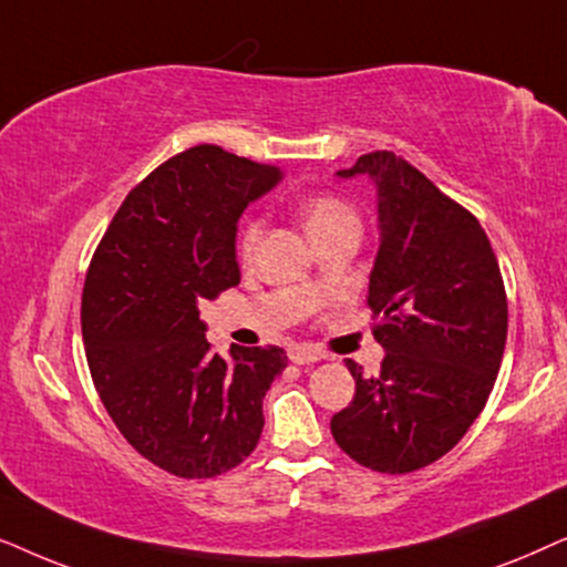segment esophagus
Here are the masks:
<instances>
[{
	"mask_svg": "<svg viewBox=\"0 0 567 567\" xmlns=\"http://www.w3.org/2000/svg\"><path fill=\"white\" fill-rule=\"evenodd\" d=\"M290 360L296 362V365H311V362L323 360V352L316 350V347H311V344H292Z\"/></svg>",
	"mask_w": 567,
	"mask_h": 567,
	"instance_id": "1",
	"label": "esophagus"
}]
</instances>
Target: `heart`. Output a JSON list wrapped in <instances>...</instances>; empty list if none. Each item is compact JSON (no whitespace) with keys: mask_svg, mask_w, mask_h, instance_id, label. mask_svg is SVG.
<instances>
[{"mask_svg":"<svg viewBox=\"0 0 567 567\" xmlns=\"http://www.w3.org/2000/svg\"><path fill=\"white\" fill-rule=\"evenodd\" d=\"M300 215H303V223L308 233L313 238L323 236V233L342 228V225H358V213L347 205L342 196L329 194V192H319V194H308L300 199ZM261 236V220L259 217H246L240 223L238 236H236V248L240 259H248L254 254L256 244H259Z\"/></svg>","mask_w":567,"mask_h":567,"instance_id":"b5f03b06","label":"heart"}]
</instances>
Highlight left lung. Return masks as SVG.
<instances>
[{
    "label": "left lung",
    "instance_id": "obj_1",
    "mask_svg": "<svg viewBox=\"0 0 567 567\" xmlns=\"http://www.w3.org/2000/svg\"><path fill=\"white\" fill-rule=\"evenodd\" d=\"M379 186L381 246L365 303L386 350L381 371L354 379L331 417L337 446L383 474L417 472L449 454L485 410L508 334V298L477 217L404 157L375 150L350 178Z\"/></svg>",
    "mask_w": 567,
    "mask_h": 567
}]
</instances>
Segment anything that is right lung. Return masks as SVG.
<instances>
[{
  "label": "right lung",
  "instance_id": "1",
  "mask_svg": "<svg viewBox=\"0 0 567 567\" xmlns=\"http://www.w3.org/2000/svg\"><path fill=\"white\" fill-rule=\"evenodd\" d=\"M279 181L275 165L196 145L126 194L90 259L82 339L90 375L126 443L184 480L251 456L282 347L213 350L199 300L236 288V223Z\"/></svg>",
  "mask_w": 567,
  "mask_h": 567
}]
</instances>
